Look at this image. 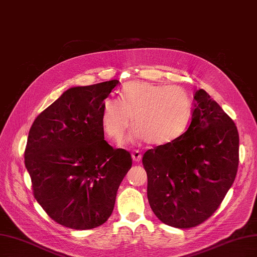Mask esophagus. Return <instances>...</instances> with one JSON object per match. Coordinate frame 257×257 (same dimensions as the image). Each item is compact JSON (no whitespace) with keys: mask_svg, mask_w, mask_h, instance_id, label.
Wrapping results in <instances>:
<instances>
[{"mask_svg":"<svg viewBox=\"0 0 257 257\" xmlns=\"http://www.w3.org/2000/svg\"><path fill=\"white\" fill-rule=\"evenodd\" d=\"M132 159H133L134 162H141V160H142V154H141V152L134 151L133 153H132Z\"/></svg>","mask_w":257,"mask_h":257,"instance_id":"34e87169","label":"esophagus"}]
</instances>
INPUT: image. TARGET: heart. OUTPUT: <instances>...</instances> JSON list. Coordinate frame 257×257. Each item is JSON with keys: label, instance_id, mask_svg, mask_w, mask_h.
Masks as SVG:
<instances>
[{"label": "heart", "instance_id": "heart-1", "mask_svg": "<svg viewBox=\"0 0 257 257\" xmlns=\"http://www.w3.org/2000/svg\"><path fill=\"white\" fill-rule=\"evenodd\" d=\"M193 113L190 94L179 87L147 81H130L120 91V100L106 98L100 108L105 133L122 143L133 122L134 136L153 146L178 141L188 130Z\"/></svg>", "mask_w": 257, "mask_h": 257}]
</instances>
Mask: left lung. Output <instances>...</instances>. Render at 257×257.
Returning <instances> with one entry per match:
<instances>
[{"mask_svg": "<svg viewBox=\"0 0 257 257\" xmlns=\"http://www.w3.org/2000/svg\"><path fill=\"white\" fill-rule=\"evenodd\" d=\"M194 99L185 133L143 157L152 211L177 228L197 226L214 213L235 181L239 163L234 121L205 90L196 91Z\"/></svg>", "mask_w": 257, "mask_h": 257, "instance_id": "left-lung-1", "label": "left lung"}]
</instances>
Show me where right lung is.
<instances>
[{"label":"right lung","mask_w":257,"mask_h":257,"mask_svg":"<svg viewBox=\"0 0 257 257\" xmlns=\"http://www.w3.org/2000/svg\"><path fill=\"white\" fill-rule=\"evenodd\" d=\"M119 80L73 87L38 114L25 164L34 196L53 221L91 229L112 213L132 157L104 139L100 108Z\"/></svg>","instance_id":"obj_1"}]
</instances>
